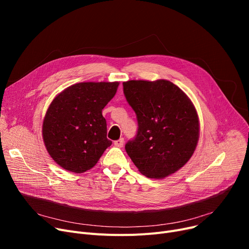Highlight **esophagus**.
<instances>
[{
  "label": "esophagus",
  "instance_id": "34e87169",
  "mask_svg": "<svg viewBox=\"0 0 249 249\" xmlns=\"http://www.w3.org/2000/svg\"><path fill=\"white\" fill-rule=\"evenodd\" d=\"M114 144L117 147H122L124 145V138H120V139L114 141Z\"/></svg>",
  "mask_w": 249,
  "mask_h": 249
}]
</instances>
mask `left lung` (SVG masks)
<instances>
[{"mask_svg": "<svg viewBox=\"0 0 249 249\" xmlns=\"http://www.w3.org/2000/svg\"><path fill=\"white\" fill-rule=\"evenodd\" d=\"M138 130L125 149L138 171L163 178L184 166L197 147L200 124L196 108L178 86L166 80L123 83Z\"/></svg>", "mask_w": 249, "mask_h": 249, "instance_id": "obj_1", "label": "left lung"}]
</instances>
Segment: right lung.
<instances>
[{
    "instance_id": "obj_1",
    "label": "right lung",
    "mask_w": 249,
    "mask_h": 249,
    "mask_svg": "<svg viewBox=\"0 0 249 249\" xmlns=\"http://www.w3.org/2000/svg\"><path fill=\"white\" fill-rule=\"evenodd\" d=\"M119 83H78L51 102L42 136L45 147L59 166L82 174L96 165L111 144L102 110L115 96Z\"/></svg>"
}]
</instances>
